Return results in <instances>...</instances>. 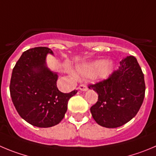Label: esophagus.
Segmentation results:
<instances>
[{
	"label": "esophagus",
	"instance_id": "obj_1",
	"mask_svg": "<svg viewBox=\"0 0 156 156\" xmlns=\"http://www.w3.org/2000/svg\"><path fill=\"white\" fill-rule=\"evenodd\" d=\"M79 89L81 90V91H85L88 90V87H87V85H85V84H81V85H79Z\"/></svg>",
	"mask_w": 156,
	"mask_h": 156
}]
</instances>
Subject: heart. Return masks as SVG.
<instances>
[{
	"label": "heart",
	"mask_w": 156,
	"mask_h": 156,
	"mask_svg": "<svg viewBox=\"0 0 156 156\" xmlns=\"http://www.w3.org/2000/svg\"><path fill=\"white\" fill-rule=\"evenodd\" d=\"M114 65L111 62L105 61H95V62L85 63L77 67V71L83 76H93L99 79L108 78L112 74Z\"/></svg>",
	"instance_id": "heart-1"
}]
</instances>
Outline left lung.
<instances>
[{
    "mask_svg": "<svg viewBox=\"0 0 156 156\" xmlns=\"http://www.w3.org/2000/svg\"><path fill=\"white\" fill-rule=\"evenodd\" d=\"M98 93V101L91 107V115L105 128L120 127L133 119L145 98L144 74L136 58L129 56L107 79L88 85Z\"/></svg>",
    "mask_w": 156,
    "mask_h": 156,
    "instance_id": "obj_1",
    "label": "left lung"
}]
</instances>
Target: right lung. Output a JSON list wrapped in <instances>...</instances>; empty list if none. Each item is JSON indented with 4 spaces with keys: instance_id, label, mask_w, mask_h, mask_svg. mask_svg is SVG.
<instances>
[{
    "instance_id": "1",
    "label": "right lung",
    "mask_w": 156,
    "mask_h": 156,
    "mask_svg": "<svg viewBox=\"0 0 156 156\" xmlns=\"http://www.w3.org/2000/svg\"><path fill=\"white\" fill-rule=\"evenodd\" d=\"M53 52L46 47L24 51L13 68L10 93L19 115L39 128L58 125L65 117L68 100L78 91L61 92L57 88L58 74L46 66V56Z\"/></svg>"
}]
</instances>
